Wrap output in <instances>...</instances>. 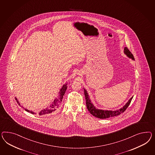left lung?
Segmentation results:
<instances>
[{
	"label": "left lung",
	"instance_id": "obj_1",
	"mask_svg": "<svg viewBox=\"0 0 155 155\" xmlns=\"http://www.w3.org/2000/svg\"><path fill=\"white\" fill-rule=\"evenodd\" d=\"M124 53L129 58H131L134 60H135L133 54H131V52L127 47H125V48H124ZM84 96H85V99H86V103L87 108L88 109V111L94 116L99 118H101V119H104V118H108L109 117L116 116L120 115L121 113H123L124 112H125L126 109H127V108L129 107V105H130V103H131V101L133 97H131L130 100L128 101V102L122 108L116 110H113H113H104L97 109L94 107V105L91 102V100L88 96V94H87V91L84 88Z\"/></svg>",
	"mask_w": 155,
	"mask_h": 155
}]
</instances>
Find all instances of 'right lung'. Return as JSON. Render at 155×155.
<instances>
[{"label":"right lung","mask_w":155,"mask_h":155,"mask_svg":"<svg viewBox=\"0 0 155 155\" xmlns=\"http://www.w3.org/2000/svg\"><path fill=\"white\" fill-rule=\"evenodd\" d=\"M67 84H64L62 87V88L60 89V91H59V98H56L54 99V102L52 103V104L51 105L49 108H46V109H43L41 110L39 112V115L40 116H42V115H45V114H49V113H52V112L54 111L57 108L59 107V103H60L62 101L63 99V96L64 95L65 91L67 90ZM15 99L17 101V103L19 105H20V103L18 102V101H17V98L16 97ZM26 111L30 112V113H32V114H36L35 113L33 112V111H30L29 110H28V109H25Z\"/></svg>","instance_id":"1"}]
</instances>
